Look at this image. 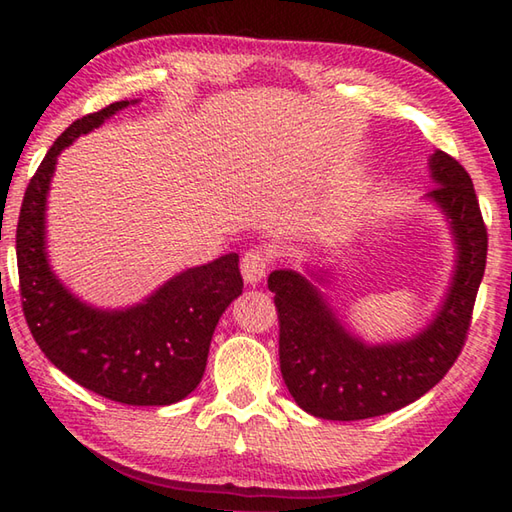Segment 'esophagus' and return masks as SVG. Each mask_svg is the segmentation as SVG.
I'll use <instances>...</instances> for the list:
<instances>
[{
	"mask_svg": "<svg viewBox=\"0 0 512 512\" xmlns=\"http://www.w3.org/2000/svg\"><path fill=\"white\" fill-rule=\"evenodd\" d=\"M273 264V250L266 248V246H255L250 248L241 257V273H244V280L250 284H257L262 282L268 268Z\"/></svg>",
	"mask_w": 512,
	"mask_h": 512,
	"instance_id": "1",
	"label": "esophagus"
}]
</instances>
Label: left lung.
I'll return each instance as SVG.
<instances>
[{
	"label": "left lung",
	"mask_w": 512,
	"mask_h": 512,
	"mask_svg": "<svg viewBox=\"0 0 512 512\" xmlns=\"http://www.w3.org/2000/svg\"><path fill=\"white\" fill-rule=\"evenodd\" d=\"M429 192L447 214L458 246L452 289L433 323L411 341L370 345L354 339L314 284L293 271H273L280 318V370L300 409L323 420H366L411 404L443 379L461 354L485 271L488 228L470 173L452 155L429 160Z\"/></svg>",
	"instance_id": "8db88e82"
}]
</instances>
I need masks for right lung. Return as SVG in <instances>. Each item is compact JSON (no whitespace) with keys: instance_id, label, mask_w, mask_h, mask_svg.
<instances>
[{"instance_id":"right-lung-1","label":"right lung","mask_w":512,"mask_h":512,"mask_svg":"<svg viewBox=\"0 0 512 512\" xmlns=\"http://www.w3.org/2000/svg\"><path fill=\"white\" fill-rule=\"evenodd\" d=\"M115 101L65 128L24 192L15 250L22 311L45 357L69 379L106 400L164 406L201 384L214 327L244 280L239 255L189 268L142 305L101 311L74 298L51 273L45 253V205L56 158L76 137L126 108Z\"/></svg>"}]
</instances>
